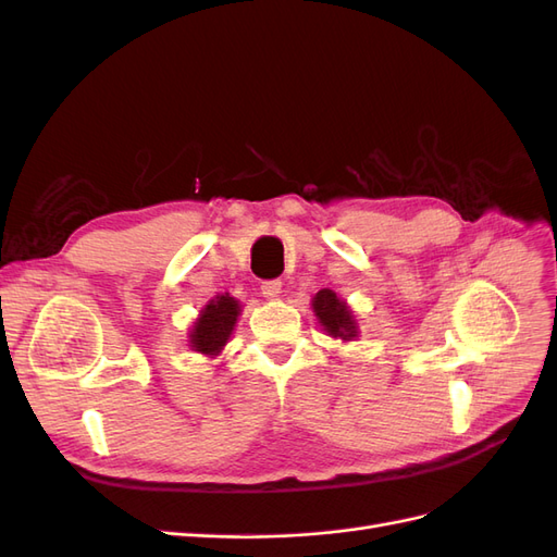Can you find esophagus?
<instances>
[{
    "mask_svg": "<svg viewBox=\"0 0 557 557\" xmlns=\"http://www.w3.org/2000/svg\"><path fill=\"white\" fill-rule=\"evenodd\" d=\"M281 288H283L281 281H264L260 290H262V297H267V299H276V297L281 295Z\"/></svg>",
    "mask_w": 557,
    "mask_h": 557,
    "instance_id": "34e87169",
    "label": "esophagus"
}]
</instances>
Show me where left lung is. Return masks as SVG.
<instances>
[{
  "label": "left lung",
  "instance_id": "1",
  "mask_svg": "<svg viewBox=\"0 0 557 557\" xmlns=\"http://www.w3.org/2000/svg\"><path fill=\"white\" fill-rule=\"evenodd\" d=\"M311 309L318 318L320 327H323L325 334L332 336V339H342V342L358 339L360 332H358L356 313L350 311L346 299H342L334 290L330 288L318 290L311 299Z\"/></svg>",
  "mask_w": 557,
  "mask_h": 557
}]
</instances>
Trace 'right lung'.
I'll return each instance as SVG.
<instances>
[{
	"label": "right lung",
	"instance_id": "add662e5",
	"mask_svg": "<svg viewBox=\"0 0 557 557\" xmlns=\"http://www.w3.org/2000/svg\"><path fill=\"white\" fill-rule=\"evenodd\" d=\"M242 315L239 299L225 295H215L209 299L205 307H201L199 315L188 332V344L195 352H201L207 358L221 356L225 344L234 332V325Z\"/></svg>",
	"mask_w": 557,
	"mask_h": 557
}]
</instances>
